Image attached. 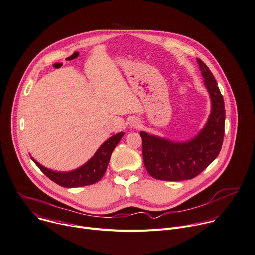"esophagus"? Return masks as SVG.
I'll list each match as a JSON object with an SVG mask.
<instances>
[{
	"instance_id": "1",
	"label": "esophagus",
	"mask_w": 255,
	"mask_h": 255,
	"mask_svg": "<svg viewBox=\"0 0 255 255\" xmlns=\"http://www.w3.org/2000/svg\"><path fill=\"white\" fill-rule=\"evenodd\" d=\"M130 126H131V128H139L140 122L138 121L137 119H132L131 122H130Z\"/></svg>"
}]
</instances>
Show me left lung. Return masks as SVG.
<instances>
[{"mask_svg":"<svg viewBox=\"0 0 255 255\" xmlns=\"http://www.w3.org/2000/svg\"><path fill=\"white\" fill-rule=\"evenodd\" d=\"M197 63L212 101V112L203 129L187 142H173L140 132L142 155L148 174L157 180L182 181L199 175L219 155L225 134V104L218 83L208 67Z\"/></svg>","mask_w":255,"mask_h":255,"instance_id":"obj_1","label":"left lung"}]
</instances>
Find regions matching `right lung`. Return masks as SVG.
<instances>
[{
    "instance_id": "obj_1",
    "label": "right lung",
    "mask_w": 255,
    "mask_h": 255,
    "mask_svg": "<svg viewBox=\"0 0 255 255\" xmlns=\"http://www.w3.org/2000/svg\"><path fill=\"white\" fill-rule=\"evenodd\" d=\"M123 136L124 132H120L110 137L107 141L101 145L95 155L86 164L71 172H55L44 168L32 157L31 159L45 176L62 187L74 188L86 186V185L97 183L103 178L107 171L111 154Z\"/></svg>"
}]
</instances>
